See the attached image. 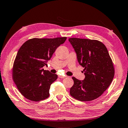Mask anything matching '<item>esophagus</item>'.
<instances>
[{
  "label": "esophagus",
  "instance_id": "1",
  "mask_svg": "<svg viewBox=\"0 0 128 128\" xmlns=\"http://www.w3.org/2000/svg\"><path fill=\"white\" fill-rule=\"evenodd\" d=\"M66 77V76H64V75H59V77L60 78H64Z\"/></svg>",
  "mask_w": 128,
  "mask_h": 128
}]
</instances>
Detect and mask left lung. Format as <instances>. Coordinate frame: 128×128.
<instances>
[{"label":"left lung","mask_w":128,"mask_h":128,"mask_svg":"<svg viewBox=\"0 0 128 128\" xmlns=\"http://www.w3.org/2000/svg\"><path fill=\"white\" fill-rule=\"evenodd\" d=\"M77 54L80 66L84 67L83 81L72 77L74 85L70 94L82 102L98 98L111 85L114 75L113 62L107 48L98 40L69 38Z\"/></svg>","instance_id":"obj_1"}]
</instances>
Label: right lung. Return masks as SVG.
Instances as JSON below:
<instances>
[{"instance_id": "obj_1", "label": "right lung", "mask_w": 128, "mask_h": 128, "mask_svg": "<svg viewBox=\"0 0 128 128\" xmlns=\"http://www.w3.org/2000/svg\"><path fill=\"white\" fill-rule=\"evenodd\" d=\"M66 37L32 38L21 46L14 61L12 78L19 92L30 100L48 98L50 86L58 75L42 69Z\"/></svg>"}]
</instances>
